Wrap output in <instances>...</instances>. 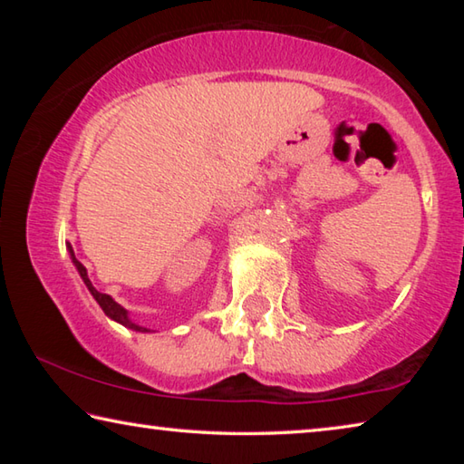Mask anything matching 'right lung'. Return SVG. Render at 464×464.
Here are the masks:
<instances>
[{"label": "right lung", "mask_w": 464, "mask_h": 464, "mask_svg": "<svg viewBox=\"0 0 464 464\" xmlns=\"http://www.w3.org/2000/svg\"><path fill=\"white\" fill-rule=\"evenodd\" d=\"M67 249H69V257H72V262H73V266H75V270L80 272V276H82V280H83V285L88 286V290H90V293H92V296L96 298V303L100 304L102 311L106 313V317H110V319H112V321H116V324H121V325H124V327L132 329V332H140V334H147V332H151V329H147V327H143V325L135 324V321H132V319L129 317V311L124 309L122 304L116 303L112 296H110V295H104V293H100V290L93 288L92 280L88 278V270H85V266H83L80 260H77L75 254H73V247H72V243H67Z\"/></svg>", "instance_id": "add662e5"}]
</instances>
